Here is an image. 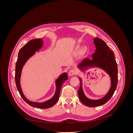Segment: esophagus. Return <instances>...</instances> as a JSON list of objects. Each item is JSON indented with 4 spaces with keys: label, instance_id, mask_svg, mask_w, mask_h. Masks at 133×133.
Listing matches in <instances>:
<instances>
[{
    "label": "esophagus",
    "instance_id": "1",
    "mask_svg": "<svg viewBox=\"0 0 133 133\" xmlns=\"http://www.w3.org/2000/svg\"><path fill=\"white\" fill-rule=\"evenodd\" d=\"M75 74V71L74 70H70L69 73H68V75L69 76H73L74 74Z\"/></svg>",
    "mask_w": 133,
    "mask_h": 133
}]
</instances>
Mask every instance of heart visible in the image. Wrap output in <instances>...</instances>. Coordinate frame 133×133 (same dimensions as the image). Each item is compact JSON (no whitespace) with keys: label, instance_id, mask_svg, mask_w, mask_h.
I'll return each instance as SVG.
<instances>
[{"label":"heart","instance_id":"1","mask_svg":"<svg viewBox=\"0 0 133 133\" xmlns=\"http://www.w3.org/2000/svg\"><path fill=\"white\" fill-rule=\"evenodd\" d=\"M80 48V46L79 45H78L77 46H76L75 49H74V52L75 53H77V52L78 51V50H79ZM87 51V46H83L81 48V49H80V54L81 55H83L84 54H85L86 52Z\"/></svg>","mask_w":133,"mask_h":133}]
</instances>
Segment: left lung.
Listing matches in <instances>:
<instances>
[{"instance_id": "1", "label": "left lung", "mask_w": 133, "mask_h": 133, "mask_svg": "<svg viewBox=\"0 0 133 133\" xmlns=\"http://www.w3.org/2000/svg\"><path fill=\"white\" fill-rule=\"evenodd\" d=\"M93 41L96 49L91 56L92 59H85L77 66V68L81 73L90 68H100L110 76L111 85L109 90L103 98L99 99H90L84 94L82 79L78 76L80 82L78 91L79 98L84 105L89 107H98L106 103L114 94L118 84V65L113 52L103 40L95 38Z\"/></svg>"}]
</instances>
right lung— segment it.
<instances>
[{
  "instance_id": "1",
  "label": "right lung",
  "mask_w": 133,
  "mask_h": 133,
  "mask_svg": "<svg viewBox=\"0 0 133 133\" xmlns=\"http://www.w3.org/2000/svg\"><path fill=\"white\" fill-rule=\"evenodd\" d=\"M44 43V42L42 39L31 40L20 49L18 53V60L15 64V80L16 86H17L20 95L27 104L35 108L48 109L53 107L58 102L62 86L63 83L68 79V74L66 72H64V73L60 74L59 77L55 80V84L56 89L53 97L42 103L34 102L28 100L24 94L21 85V78L23 66H24L25 64L28 60L35 54L36 51L39 53V50L43 47Z\"/></svg>"
}]
</instances>
